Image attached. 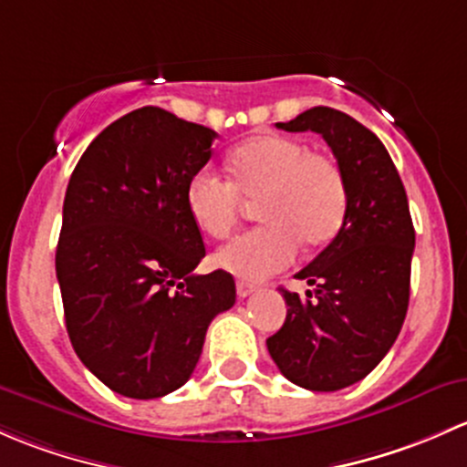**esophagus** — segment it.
Returning <instances> with one entry per match:
<instances>
[{
	"label": "esophagus",
	"instance_id": "esophagus-1",
	"mask_svg": "<svg viewBox=\"0 0 467 467\" xmlns=\"http://www.w3.org/2000/svg\"><path fill=\"white\" fill-rule=\"evenodd\" d=\"M235 290H238V296H249V295H254V292H256V285H252V283H244V281H238L235 283Z\"/></svg>",
	"mask_w": 467,
	"mask_h": 467
}]
</instances>
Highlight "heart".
<instances>
[{
	"instance_id": "1",
	"label": "heart",
	"mask_w": 467,
	"mask_h": 467,
	"mask_svg": "<svg viewBox=\"0 0 467 467\" xmlns=\"http://www.w3.org/2000/svg\"><path fill=\"white\" fill-rule=\"evenodd\" d=\"M229 182L209 168L186 182L191 220L209 238H227L238 223L243 200H256L265 224L240 234L215 254V263L244 281L281 272L296 256L299 243L324 247L344 224L348 209L344 172L324 152L281 134H258L227 157Z\"/></svg>"
}]
</instances>
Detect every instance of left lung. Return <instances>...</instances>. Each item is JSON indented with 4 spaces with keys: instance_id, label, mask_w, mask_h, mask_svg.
<instances>
[{
    "instance_id": "obj_1",
    "label": "left lung",
    "mask_w": 467,
    "mask_h": 467,
    "mask_svg": "<svg viewBox=\"0 0 467 467\" xmlns=\"http://www.w3.org/2000/svg\"><path fill=\"white\" fill-rule=\"evenodd\" d=\"M276 126L324 137L344 172L348 209L333 243L295 274L315 292L301 299L281 290L285 324L267 350L290 382L339 391L382 362L405 321L416 244L410 202L384 143L348 114L319 105Z\"/></svg>"
}]
</instances>
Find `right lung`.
Masks as SVG:
<instances>
[{
    "mask_svg": "<svg viewBox=\"0 0 467 467\" xmlns=\"http://www.w3.org/2000/svg\"><path fill=\"white\" fill-rule=\"evenodd\" d=\"M215 137L148 105L105 128L71 172L56 249L67 333L126 398L180 389L213 317L235 304L232 274H193L206 249L184 202Z\"/></svg>",
    "mask_w": 467,
    "mask_h": 467,
    "instance_id": "obj_1",
    "label": "right lung"
}]
</instances>
